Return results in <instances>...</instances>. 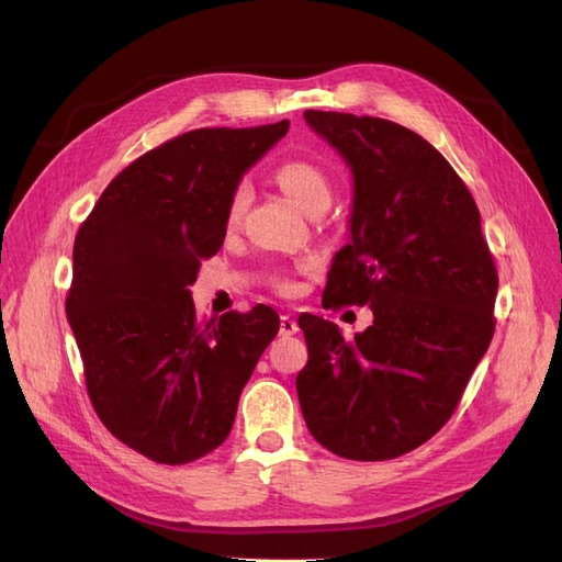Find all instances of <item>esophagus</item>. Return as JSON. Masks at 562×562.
I'll return each instance as SVG.
<instances>
[{
  "label": "esophagus",
  "mask_w": 562,
  "mask_h": 562,
  "mask_svg": "<svg viewBox=\"0 0 562 562\" xmlns=\"http://www.w3.org/2000/svg\"><path fill=\"white\" fill-rule=\"evenodd\" d=\"M300 330V326H297V321L291 316V314H283L281 316V335H295Z\"/></svg>",
  "instance_id": "1"
}]
</instances>
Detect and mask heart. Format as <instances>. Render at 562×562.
<instances>
[{
    "instance_id": "1",
    "label": "heart",
    "mask_w": 562,
    "mask_h": 562,
    "mask_svg": "<svg viewBox=\"0 0 562 562\" xmlns=\"http://www.w3.org/2000/svg\"><path fill=\"white\" fill-rule=\"evenodd\" d=\"M274 178H277V184L281 187V190L291 196L302 211L312 213L316 209H328L330 194H333L330 182H328V176L323 173L318 166H314L310 161H285L277 168ZM248 196H250L248 184L241 182L229 199V209H227L229 223H236V220L244 215V211L248 206ZM281 285L288 288L285 281Z\"/></svg>"
}]
</instances>
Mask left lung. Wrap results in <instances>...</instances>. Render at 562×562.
Masks as SVG:
<instances>
[{"label":"left lung","mask_w":562,"mask_h":562,"mask_svg":"<svg viewBox=\"0 0 562 562\" xmlns=\"http://www.w3.org/2000/svg\"><path fill=\"white\" fill-rule=\"evenodd\" d=\"M304 122L353 180L349 244L323 307L370 304L372 326L347 339L333 321L300 316L310 361L297 398L323 448L382 462L454 413L495 333L497 269L471 192L422 135L345 112L307 110Z\"/></svg>","instance_id":"1"}]
</instances>
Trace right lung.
Here are the masks:
<instances>
[{
  "mask_svg": "<svg viewBox=\"0 0 562 562\" xmlns=\"http://www.w3.org/2000/svg\"><path fill=\"white\" fill-rule=\"evenodd\" d=\"M291 122L182 133L128 164L77 232L65 300L91 403L122 443L187 464L229 436L279 314L196 321L190 285L225 241L248 168Z\"/></svg>",
  "mask_w": 562,
  "mask_h": 562,
  "instance_id": "obj_1",
  "label": "right lung"
}]
</instances>
